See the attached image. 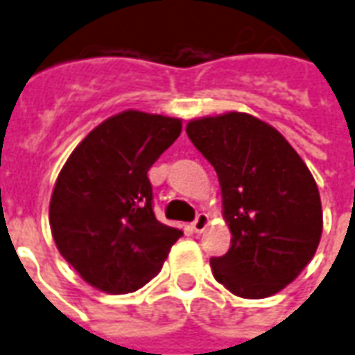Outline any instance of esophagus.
Instances as JSON below:
<instances>
[{
	"mask_svg": "<svg viewBox=\"0 0 355 355\" xmlns=\"http://www.w3.org/2000/svg\"><path fill=\"white\" fill-rule=\"evenodd\" d=\"M207 225H209V215L207 213H198V217L192 223V229L196 232H203V230L207 229Z\"/></svg>",
	"mask_w": 355,
	"mask_h": 355,
	"instance_id": "obj_1",
	"label": "esophagus"
}]
</instances>
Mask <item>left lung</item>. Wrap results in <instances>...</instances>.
<instances>
[{
  "label": "left lung",
  "mask_w": 355,
  "mask_h": 355,
  "mask_svg": "<svg viewBox=\"0 0 355 355\" xmlns=\"http://www.w3.org/2000/svg\"><path fill=\"white\" fill-rule=\"evenodd\" d=\"M186 135L219 177L229 252L213 277L240 298H267L304 271L323 232L313 175L286 138L257 117L230 111L194 119Z\"/></svg>",
  "instance_id": "obj_1"
}]
</instances>
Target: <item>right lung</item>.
<instances>
[{"label": "right lung", "instance_id": "add662e5", "mask_svg": "<svg viewBox=\"0 0 355 355\" xmlns=\"http://www.w3.org/2000/svg\"><path fill=\"white\" fill-rule=\"evenodd\" d=\"M182 121L128 109L74 148L53 186L49 227L59 254L94 288L126 294L161 271L182 230L155 219L148 171Z\"/></svg>", "mask_w": 355, "mask_h": 355}]
</instances>
